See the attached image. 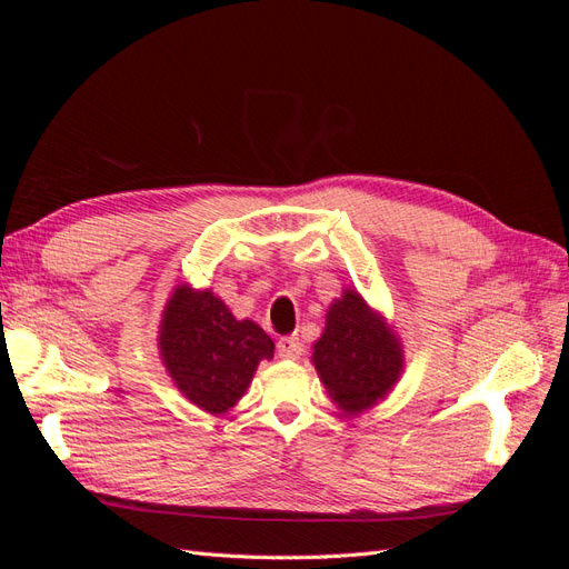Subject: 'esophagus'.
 Instances as JSON below:
<instances>
[{
    "label": "esophagus",
    "instance_id": "34e87169",
    "mask_svg": "<svg viewBox=\"0 0 569 569\" xmlns=\"http://www.w3.org/2000/svg\"><path fill=\"white\" fill-rule=\"evenodd\" d=\"M278 356L284 358V360H297L301 356V341L297 335H289V337H282L278 341Z\"/></svg>",
    "mask_w": 569,
    "mask_h": 569
}]
</instances>
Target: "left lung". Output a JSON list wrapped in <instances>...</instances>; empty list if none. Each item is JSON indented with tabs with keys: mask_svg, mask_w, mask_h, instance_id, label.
Wrapping results in <instances>:
<instances>
[{
	"mask_svg": "<svg viewBox=\"0 0 569 569\" xmlns=\"http://www.w3.org/2000/svg\"><path fill=\"white\" fill-rule=\"evenodd\" d=\"M311 360L332 403L347 418L385 401L406 368L399 335L351 287L327 308Z\"/></svg>",
	"mask_w": 569,
	"mask_h": 569,
	"instance_id": "left-lung-1",
	"label": "left lung"
}]
</instances>
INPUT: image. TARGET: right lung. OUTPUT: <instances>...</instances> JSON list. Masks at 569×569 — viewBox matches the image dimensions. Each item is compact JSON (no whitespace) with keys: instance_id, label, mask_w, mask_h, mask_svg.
I'll return each instance as SVG.
<instances>
[{"instance_id":"1","label":"right lung","mask_w":569,"mask_h":569,"mask_svg":"<svg viewBox=\"0 0 569 569\" xmlns=\"http://www.w3.org/2000/svg\"><path fill=\"white\" fill-rule=\"evenodd\" d=\"M159 356L170 382L203 412L226 416L247 393L272 339L253 320H237L211 289L178 284L159 325Z\"/></svg>"}]
</instances>
